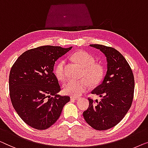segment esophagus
I'll use <instances>...</instances> for the list:
<instances>
[{
    "instance_id": "obj_1",
    "label": "esophagus",
    "mask_w": 148,
    "mask_h": 148,
    "mask_svg": "<svg viewBox=\"0 0 148 148\" xmlns=\"http://www.w3.org/2000/svg\"><path fill=\"white\" fill-rule=\"evenodd\" d=\"M80 98L78 97H70V99H71V101H76V100H78Z\"/></svg>"
}]
</instances>
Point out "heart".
I'll return each instance as SVG.
<instances>
[{
	"label": "heart",
	"mask_w": 148,
	"mask_h": 148,
	"mask_svg": "<svg viewBox=\"0 0 148 148\" xmlns=\"http://www.w3.org/2000/svg\"><path fill=\"white\" fill-rule=\"evenodd\" d=\"M77 64L82 68L81 77L79 80L71 79L64 84V91L70 96H80L86 91L91 84L96 85L101 80L103 76V68L100 64L95 62V59L90 54L84 51H78L72 56ZM55 75L62 82L67 78L66 72V62L62 60L56 66Z\"/></svg>",
	"instance_id": "1"
}]
</instances>
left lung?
<instances>
[{
    "label": "left lung",
    "mask_w": 148,
    "mask_h": 148,
    "mask_svg": "<svg viewBox=\"0 0 148 148\" xmlns=\"http://www.w3.org/2000/svg\"><path fill=\"white\" fill-rule=\"evenodd\" d=\"M107 58V72L103 82L92 91L99 95L101 101L88 98L89 107L83 116L96 130L113 127L121 121L132 106L135 81L132 70L123 56L111 47L91 44Z\"/></svg>",
    "instance_id": "left-lung-1"
}]
</instances>
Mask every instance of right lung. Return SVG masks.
<instances>
[{"instance_id": "add662e5", "label": "right lung", "mask_w": 148, "mask_h": 148, "mask_svg": "<svg viewBox=\"0 0 148 148\" xmlns=\"http://www.w3.org/2000/svg\"><path fill=\"white\" fill-rule=\"evenodd\" d=\"M72 49L45 45L23 53L9 74V94L18 116L38 130L51 127L61 115L68 96L57 95L61 87L53 72L55 62Z\"/></svg>"}]
</instances>
